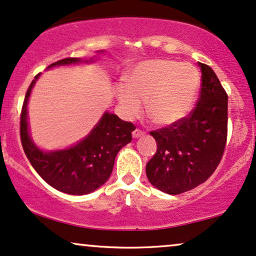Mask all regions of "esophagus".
<instances>
[{"label": "esophagus", "mask_w": 256, "mask_h": 256, "mask_svg": "<svg viewBox=\"0 0 256 256\" xmlns=\"http://www.w3.org/2000/svg\"><path fill=\"white\" fill-rule=\"evenodd\" d=\"M132 136H134V138L142 137V136H144V131L140 130V128H136V130L132 132Z\"/></svg>", "instance_id": "obj_1"}]
</instances>
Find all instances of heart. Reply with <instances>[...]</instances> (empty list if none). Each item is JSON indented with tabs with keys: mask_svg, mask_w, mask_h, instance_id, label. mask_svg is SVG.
<instances>
[{
	"mask_svg": "<svg viewBox=\"0 0 256 256\" xmlns=\"http://www.w3.org/2000/svg\"><path fill=\"white\" fill-rule=\"evenodd\" d=\"M200 76L195 66L154 59L139 62L126 76V85L117 88L119 105L128 117H134L146 100V113L158 125L183 119L195 102Z\"/></svg>",
	"mask_w": 256,
	"mask_h": 256,
	"instance_id": "b5f03b06",
	"label": "heart"
}]
</instances>
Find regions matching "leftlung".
<instances>
[{
    "label": "left lung",
    "instance_id": "1",
    "mask_svg": "<svg viewBox=\"0 0 256 256\" xmlns=\"http://www.w3.org/2000/svg\"><path fill=\"white\" fill-rule=\"evenodd\" d=\"M202 72L200 96L188 117L151 131L157 151L146 164V176L160 192L178 195L204 183L224 152L228 134V96L208 64Z\"/></svg>",
    "mask_w": 256,
    "mask_h": 256
}]
</instances>
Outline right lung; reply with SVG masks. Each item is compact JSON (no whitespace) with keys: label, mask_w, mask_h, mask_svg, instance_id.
I'll use <instances>...</instances> for the list:
<instances>
[{"label":"right lung","mask_w":256,"mask_h":256,"mask_svg":"<svg viewBox=\"0 0 256 256\" xmlns=\"http://www.w3.org/2000/svg\"><path fill=\"white\" fill-rule=\"evenodd\" d=\"M82 61L78 58H66L52 64L48 68ZM88 61L93 60H84V62ZM38 76L40 73L28 87L20 117L21 143L26 156L42 180L54 189L70 195L94 192L108 180L119 150L132 140L134 125L105 112L90 134L74 146L59 151H41L30 139L27 119L28 99Z\"/></svg>","instance_id":"1"}]
</instances>
